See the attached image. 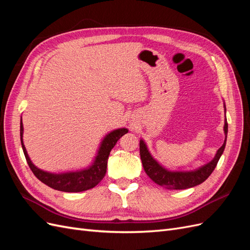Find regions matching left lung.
I'll return each mask as SVG.
<instances>
[{"instance_id":"left-lung-1","label":"left lung","mask_w":250,"mask_h":250,"mask_svg":"<svg viewBox=\"0 0 250 250\" xmlns=\"http://www.w3.org/2000/svg\"><path fill=\"white\" fill-rule=\"evenodd\" d=\"M224 104V111L226 112L225 103ZM224 134L225 140L223 145L218 149L213 160L208 164L201 166V167L194 169V170H178V171H171L166 169L161 164H158L155 161L153 156L151 155L147 148L146 143L143 139L140 140V154L144 170H145L147 175L152 179L155 184L162 186L168 190H185V188H193L202 184L204 180H207L210 175L211 172L214 171L216 166L220 160V157L223 153L226 145V138H228V130L229 125L228 121H224Z\"/></svg>"}]
</instances>
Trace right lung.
<instances>
[{
	"instance_id": "obj_1",
	"label": "right lung",
	"mask_w": 250,
	"mask_h": 250,
	"mask_svg": "<svg viewBox=\"0 0 250 250\" xmlns=\"http://www.w3.org/2000/svg\"><path fill=\"white\" fill-rule=\"evenodd\" d=\"M21 148L24 151L25 157L29 165L30 169L32 170L34 175L39 178L42 183L47 185L48 187L54 188L57 191L67 192V193H78L89 190L96 187L105 176L107 168V160L111 149L116 145L119 139L128 132L127 128H118V129L111 130L105 135L101 141L99 149L97 151V155L95 156L94 163L88 166L87 168L79 169L75 171L58 172L53 173L43 171L36 166L30 160L26 147L22 141V134H24V126H22L21 118Z\"/></svg>"
}]
</instances>
